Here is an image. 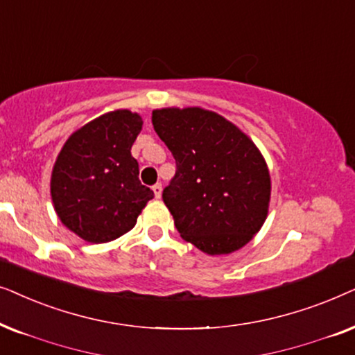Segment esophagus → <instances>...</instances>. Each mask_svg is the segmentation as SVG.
Here are the masks:
<instances>
[{
	"label": "esophagus",
	"instance_id": "esophagus-1",
	"mask_svg": "<svg viewBox=\"0 0 355 355\" xmlns=\"http://www.w3.org/2000/svg\"><path fill=\"white\" fill-rule=\"evenodd\" d=\"M153 191H154V195H155V198H159L162 196V185H160V183H155V185L153 187Z\"/></svg>",
	"mask_w": 355,
	"mask_h": 355
}]
</instances>
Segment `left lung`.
<instances>
[{"mask_svg":"<svg viewBox=\"0 0 355 355\" xmlns=\"http://www.w3.org/2000/svg\"><path fill=\"white\" fill-rule=\"evenodd\" d=\"M153 125L177 160L162 198L182 239L211 257L245 247L271 200V175L257 144L201 107L155 108Z\"/></svg>","mask_w":355,"mask_h":355,"instance_id":"left-lung-1","label":"left lung"}]
</instances>
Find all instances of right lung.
Listing matches in <instances>:
<instances>
[{
	"instance_id": "right-lung-1",
	"label": "right lung",
	"mask_w": 355,
	"mask_h": 355,
	"mask_svg": "<svg viewBox=\"0 0 355 355\" xmlns=\"http://www.w3.org/2000/svg\"><path fill=\"white\" fill-rule=\"evenodd\" d=\"M143 130L139 113H103L66 139L51 170L50 193L66 229L89 243L112 242L136 225L154 193L141 185L131 146Z\"/></svg>"
}]
</instances>
